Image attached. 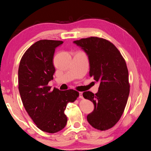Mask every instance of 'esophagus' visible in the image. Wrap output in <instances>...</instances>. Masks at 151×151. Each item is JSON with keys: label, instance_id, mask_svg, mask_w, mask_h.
I'll return each mask as SVG.
<instances>
[{"label": "esophagus", "instance_id": "esophagus-1", "mask_svg": "<svg viewBox=\"0 0 151 151\" xmlns=\"http://www.w3.org/2000/svg\"><path fill=\"white\" fill-rule=\"evenodd\" d=\"M79 98H80V99H83L82 92H80V93H79Z\"/></svg>", "mask_w": 151, "mask_h": 151}]
</instances>
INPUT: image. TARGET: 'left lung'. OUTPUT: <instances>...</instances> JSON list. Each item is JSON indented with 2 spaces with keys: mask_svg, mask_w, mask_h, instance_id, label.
I'll list each match as a JSON object with an SVG mask.
<instances>
[{
  "mask_svg": "<svg viewBox=\"0 0 151 151\" xmlns=\"http://www.w3.org/2000/svg\"><path fill=\"white\" fill-rule=\"evenodd\" d=\"M74 43L88 54L89 76L100 82L97 93H83V97L93 102L95 106L87 120L96 129H110L120 119L129 98L130 84L126 62L117 47L103 38H82Z\"/></svg>",
  "mask_w": 151,
  "mask_h": 151,
  "instance_id": "left-lung-1",
  "label": "left lung"
}]
</instances>
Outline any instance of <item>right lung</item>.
Wrapping results in <instances>:
<instances>
[{
  "label": "right lung",
  "instance_id": "add662e5",
  "mask_svg": "<svg viewBox=\"0 0 151 151\" xmlns=\"http://www.w3.org/2000/svg\"><path fill=\"white\" fill-rule=\"evenodd\" d=\"M63 43L48 40L37 41L24 52L19 66V91L22 104L38 129L48 133L58 132L65 127L67 104L79 96L73 89L51 90L48 86L55 72L54 51Z\"/></svg>",
  "mask_w": 151,
  "mask_h": 151
}]
</instances>
